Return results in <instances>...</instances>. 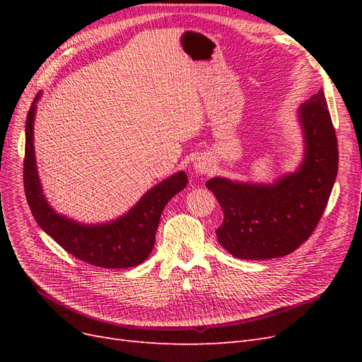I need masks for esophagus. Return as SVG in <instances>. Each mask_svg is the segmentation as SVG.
<instances>
[{
	"instance_id": "1",
	"label": "esophagus",
	"mask_w": 362,
	"mask_h": 362,
	"mask_svg": "<svg viewBox=\"0 0 362 362\" xmlns=\"http://www.w3.org/2000/svg\"><path fill=\"white\" fill-rule=\"evenodd\" d=\"M211 161H210V158H206V157H199L198 160L194 161V164H193V169H194V172L196 173H199V175H205V173H208L211 170Z\"/></svg>"
}]
</instances>
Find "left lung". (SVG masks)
<instances>
[{
    "label": "left lung",
    "mask_w": 362,
    "mask_h": 362,
    "mask_svg": "<svg viewBox=\"0 0 362 362\" xmlns=\"http://www.w3.org/2000/svg\"><path fill=\"white\" fill-rule=\"evenodd\" d=\"M303 158L294 172L272 184L216 177L205 185L223 210L217 240L243 259L291 254L310 238L329 201L338 172V145L323 90L298 110Z\"/></svg>",
    "instance_id": "8db88e82"
}]
</instances>
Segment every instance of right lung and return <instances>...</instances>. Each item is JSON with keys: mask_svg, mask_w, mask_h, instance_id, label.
<instances>
[{"mask_svg": "<svg viewBox=\"0 0 362 362\" xmlns=\"http://www.w3.org/2000/svg\"><path fill=\"white\" fill-rule=\"evenodd\" d=\"M39 92L25 120L24 189L37 225L75 258L104 269H128L144 262L154 249L156 233L166 204L187 185L177 172L149 189L124 216L105 223L86 225L54 211L43 194L35 154V117Z\"/></svg>", "mask_w": 362, "mask_h": 362, "instance_id": "add662e5", "label": "right lung"}]
</instances>
